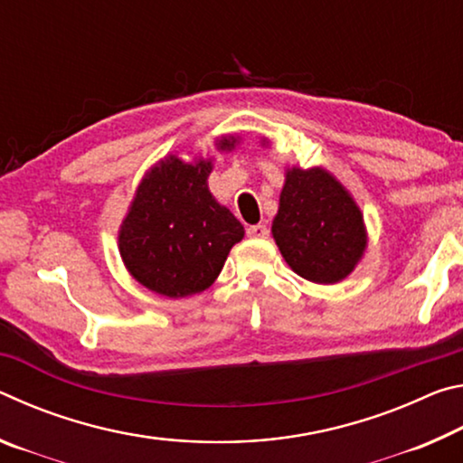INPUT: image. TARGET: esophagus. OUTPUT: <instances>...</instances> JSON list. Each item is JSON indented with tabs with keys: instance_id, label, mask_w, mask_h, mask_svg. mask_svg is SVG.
Listing matches in <instances>:
<instances>
[{
	"instance_id": "obj_1",
	"label": "esophagus",
	"mask_w": 463,
	"mask_h": 463,
	"mask_svg": "<svg viewBox=\"0 0 463 463\" xmlns=\"http://www.w3.org/2000/svg\"><path fill=\"white\" fill-rule=\"evenodd\" d=\"M247 234H249V237H253V239H265L269 234V231H268V226H265V224H253V226H249V229H247Z\"/></svg>"
}]
</instances>
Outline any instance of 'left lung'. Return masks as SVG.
<instances>
[{
  "label": "left lung",
  "mask_w": 463,
  "mask_h": 463,
  "mask_svg": "<svg viewBox=\"0 0 463 463\" xmlns=\"http://www.w3.org/2000/svg\"><path fill=\"white\" fill-rule=\"evenodd\" d=\"M286 263L315 284L347 278L365 249L364 216L325 169H289L271 226Z\"/></svg>",
  "instance_id": "obj_1"
}]
</instances>
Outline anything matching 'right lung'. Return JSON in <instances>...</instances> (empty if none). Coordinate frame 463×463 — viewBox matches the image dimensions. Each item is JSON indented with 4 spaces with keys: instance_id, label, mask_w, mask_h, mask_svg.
<instances>
[{
    "instance_id": "add662e5",
    "label": "right lung",
    "mask_w": 463,
    "mask_h": 463,
    "mask_svg": "<svg viewBox=\"0 0 463 463\" xmlns=\"http://www.w3.org/2000/svg\"><path fill=\"white\" fill-rule=\"evenodd\" d=\"M232 148L234 140H221ZM210 161H161L140 182L120 229V255L145 288L184 298L213 286L245 229L208 192Z\"/></svg>"
}]
</instances>
